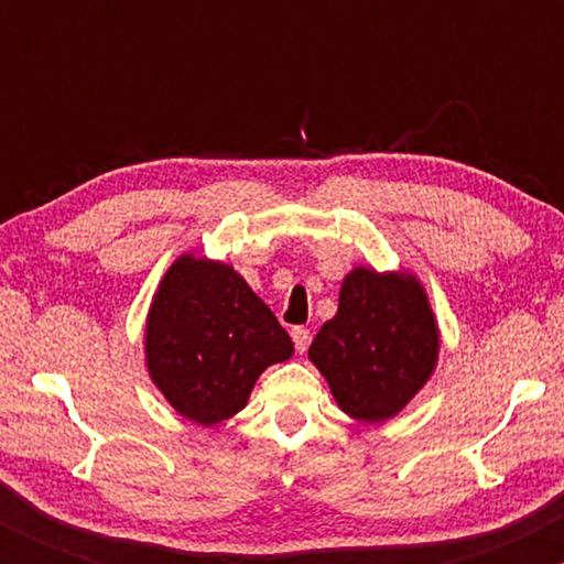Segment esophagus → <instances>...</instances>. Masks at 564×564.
I'll return each instance as SVG.
<instances>
[{"label":"esophagus","mask_w":564,"mask_h":564,"mask_svg":"<svg viewBox=\"0 0 564 564\" xmlns=\"http://www.w3.org/2000/svg\"><path fill=\"white\" fill-rule=\"evenodd\" d=\"M291 339H294V347H296V352H307V347H310V332L304 326H294L291 328Z\"/></svg>","instance_id":"1"}]
</instances>
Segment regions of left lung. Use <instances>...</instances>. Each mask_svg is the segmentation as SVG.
<instances>
[{
	"instance_id": "8db88e82",
	"label": "left lung",
	"mask_w": 564,
	"mask_h": 564,
	"mask_svg": "<svg viewBox=\"0 0 564 564\" xmlns=\"http://www.w3.org/2000/svg\"><path fill=\"white\" fill-rule=\"evenodd\" d=\"M307 358L347 416L366 424L398 416L440 358V326L424 283L411 270L352 268L336 315L323 323Z\"/></svg>"
}]
</instances>
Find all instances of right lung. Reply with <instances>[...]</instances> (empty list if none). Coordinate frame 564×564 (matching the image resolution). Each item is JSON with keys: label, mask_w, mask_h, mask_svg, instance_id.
Returning <instances> with one entry per match:
<instances>
[{"label": "right lung", "mask_w": 564, "mask_h": 564, "mask_svg": "<svg viewBox=\"0 0 564 564\" xmlns=\"http://www.w3.org/2000/svg\"><path fill=\"white\" fill-rule=\"evenodd\" d=\"M142 345L156 390L200 426L243 411L264 368L294 355L286 328L243 275L198 251L180 254L159 281Z\"/></svg>", "instance_id": "1"}]
</instances>
